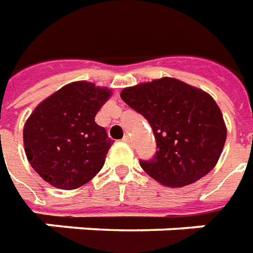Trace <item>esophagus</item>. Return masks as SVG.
I'll list each match as a JSON object with an SVG mask.
<instances>
[{
    "mask_svg": "<svg viewBox=\"0 0 253 253\" xmlns=\"http://www.w3.org/2000/svg\"><path fill=\"white\" fill-rule=\"evenodd\" d=\"M123 141L127 144L133 143V140H131V137H130V135H125V137H123Z\"/></svg>",
    "mask_w": 253,
    "mask_h": 253,
    "instance_id": "obj_1",
    "label": "esophagus"
}]
</instances>
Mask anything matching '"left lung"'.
Segmentation results:
<instances>
[{"instance_id":"left-lung-1","label":"left lung","mask_w":253,"mask_h":253,"mask_svg":"<svg viewBox=\"0 0 253 253\" xmlns=\"http://www.w3.org/2000/svg\"><path fill=\"white\" fill-rule=\"evenodd\" d=\"M120 96L153 128L158 151L151 160H140L151 178L165 186H186L215 167L227 128L209 93L165 77L125 88Z\"/></svg>"}]
</instances>
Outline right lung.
<instances>
[{"instance_id":"right-lung-1","label":"right lung","mask_w":253,"mask_h":253,"mask_svg":"<svg viewBox=\"0 0 253 253\" xmlns=\"http://www.w3.org/2000/svg\"><path fill=\"white\" fill-rule=\"evenodd\" d=\"M110 89L91 83L68 84L33 110L23 127L32 168L58 189H77L103 167L112 140L95 116Z\"/></svg>"}]
</instances>
